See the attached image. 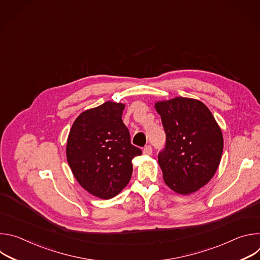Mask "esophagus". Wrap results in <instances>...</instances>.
Returning a JSON list of instances; mask_svg holds the SVG:
<instances>
[{
    "label": "esophagus",
    "instance_id": "1",
    "mask_svg": "<svg viewBox=\"0 0 260 260\" xmlns=\"http://www.w3.org/2000/svg\"><path fill=\"white\" fill-rule=\"evenodd\" d=\"M143 153L146 155H150L152 153V147L150 145H146L143 149Z\"/></svg>",
    "mask_w": 260,
    "mask_h": 260
}]
</instances>
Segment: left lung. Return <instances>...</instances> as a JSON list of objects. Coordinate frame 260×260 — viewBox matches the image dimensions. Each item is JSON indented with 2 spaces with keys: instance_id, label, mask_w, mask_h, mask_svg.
I'll list each match as a JSON object with an SVG mask.
<instances>
[{
  "instance_id": "left-lung-1",
  "label": "left lung",
  "mask_w": 260,
  "mask_h": 260,
  "mask_svg": "<svg viewBox=\"0 0 260 260\" xmlns=\"http://www.w3.org/2000/svg\"><path fill=\"white\" fill-rule=\"evenodd\" d=\"M166 133L158 164L168 186L189 194L214 176L223 150V137L211 111L200 101L175 98L155 104Z\"/></svg>"
}]
</instances>
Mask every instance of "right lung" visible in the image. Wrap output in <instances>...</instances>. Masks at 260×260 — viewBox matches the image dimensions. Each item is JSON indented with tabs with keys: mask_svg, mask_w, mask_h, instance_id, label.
Instances as JSON below:
<instances>
[{
	"mask_svg": "<svg viewBox=\"0 0 260 260\" xmlns=\"http://www.w3.org/2000/svg\"><path fill=\"white\" fill-rule=\"evenodd\" d=\"M124 105L106 102L74 121L67 144L69 166L81 186L104 200L117 196L129 182L132 159L142 150L131 143L122 121Z\"/></svg>",
	"mask_w": 260,
	"mask_h": 260,
	"instance_id": "right-lung-1",
	"label": "right lung"
}]
</instances>
